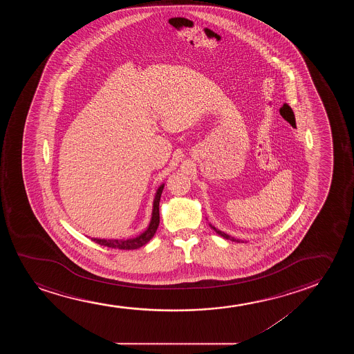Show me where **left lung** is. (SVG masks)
I'll list each match as a JSON object with an SVG mask.
<instances>
[{
  "instance_id": "obj_1",
  "label": "left lung",
  "mask_w": 354,
  "mask_h": 354,
  "mask_svg": "<svg viewBox=\"0 0 354 354\" xmlns=\"http://www.w3.org/2000/svg\"><path fill=\"white\" fill-rule=\"evenodd\" d=\"M209 226H210V227L213 228L214 231H215V232L218 233V234H220V236H221V237H223L225 238V239H230V241H232V242H241V239H236V238L234 237H231V236H230V234H227V233H225V232H223V231H220V230H218V228L216 227H214L213 225H212V223H209Z\"/></svg>"
}]
</instances>
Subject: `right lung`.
I'll return each mask as SVG.
<instances>
[{
    "label": "right lung",
    "mask_w": 354,
    "mask_h": 354,
    "mask_svg": "<svg viewBox=\"0 0 354 354\" xmlns=\"http://www.w3.org/2000/svg\"><path fill=\"white\" fill-rule=\"evenodd\" d=\"M163 187H165V184L160 185L156 191L150 223L144 232L140 233L136 237L128 238V239H107V238L106 239L105 238H91V239L93 242L97 243L104 247L123 249V250H133V249H139L142 245H145L146 243L150 242L151 238L155 236L156 231L160 225V201Z\"/></svg>",
    "instance_id": "right-lung-1"
}]
</instances>
